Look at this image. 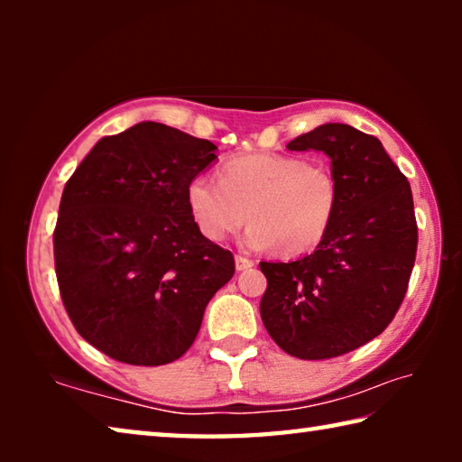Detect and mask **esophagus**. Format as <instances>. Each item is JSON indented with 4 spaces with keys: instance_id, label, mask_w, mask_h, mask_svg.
<instances>
[{
    "instance_id": "1",
    "label": "esophagus",
    "mask_w": 462,
    "mask_h": 462,
    "mask_svg": "<svg viewBox=\"0 0 462 462\" xmlns=\"http://www.w3.org/2000/svg\"><path fill=\"white\" fill-rule=\"evenodd\" d=\"M234 263H236V271H246V269H250L254 264L253 261L246 259V256H242V254H236V259H234Z\"/></svg>"
}]
</instances>
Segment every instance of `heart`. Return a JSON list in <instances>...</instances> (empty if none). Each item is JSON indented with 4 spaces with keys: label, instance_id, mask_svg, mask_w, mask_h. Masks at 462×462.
I'll return each mask as SVG.
<instances>
[{
    "label": "heart",
    "instance_id": "1",
    "mask_svg": "<svg viewBox=\"0 0 462 462\" xmlns=\"http://www.w3.org/2000/svg\"><path fill=\"white\" fill-rule=\"evenodd\" d=\"M193 224L208 240H224L246 217L242 245L295 256L326 238L338 208V183L324 167L289 154H242L226 161L220 181L195 175L185 187Z\"/></svg>",
    "mask_w": 462,
    "mask_h": 462
}]
</instances>
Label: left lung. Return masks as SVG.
<instances>
[{"mask_svg":"<svg viewBox=\"0 0 462 462\" xmlns=\"http://www.w3.org/2000/svg\"><path fill=\"white\" fill-rule=\"evenodd\" d=\"M287 148L330 159L338 208L314 253L261 263V318L287 355L322 361L373 340L400 310L418 246L413 198L379 140L348 124H322Z\"/></svg>","mask_w":462,"mask_h":462,"instance_id":"8db88e82","label":"left lung"}]
</instances>
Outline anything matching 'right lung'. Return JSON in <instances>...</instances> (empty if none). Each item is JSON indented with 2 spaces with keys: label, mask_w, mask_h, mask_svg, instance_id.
Here are the masks:
<instances>
[{
  "label": "right lung",
  "mask_w": 462,
  "mask_h": 462,
  "mask_svg": "<svg viewBox=\"0 0 462 462\" xmlns=\"http://www.w3.org/2000/svg\"><path fill=\"white\" fill-rule=\"evenodd\" d=\"M209 140L159 122L106 136L60 198L54 267L75 330L120 363L187 353L234 256L193 224L185 187L217 159Z\"/></svg>",
  "instance_id": "right-lung-1"
}]
</instances>
